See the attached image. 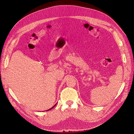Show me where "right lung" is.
<instances>
[{
	"mask_svg": "<svg viewBox=\"0 0 134 134\" xmlns=\"http://www.w3.org/2000/svg\"><path fill=\"white\" fill-rule=\"evenodd\" d=\"M56 104H55V105H54V106H53V107H52V108H51V109H49V110H47V111H49V110H51V109H53V108H54V107H55V106H56Z\"/></svg>",
	"mask_w": 134,
	"mask_h": 134,
	"instance_id": "right-lung-1",
	"label": "right lung"
}]
</instances>
